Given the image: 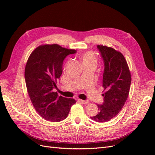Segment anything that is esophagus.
<instances>
[{
	"label": "esophagus",
	"mask_w": 155,
	"mask_h": 155,
	"mask_svg": "<svg viewBox=\"0 0 155 155\" xmlns=\"http://www.w3.org/2000/svg\"><path fill=\"white\" fill-rule=\"evenodd\" d=\"M79 101H80L83 104H87L89 102L88 100H79Z\"/></svg>",
	"instance_id": "obj_1"
}]
</instances>
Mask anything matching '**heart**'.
I'll use <instances>...</instances> for the list:
<instances>
[{"label":"heart","mask_w":155,"mask_h":155,"mask_svg":"<svg viewBox=\"0 0 155 155\" xmlns=\"http://www.w3.org/2000/svg\"><path fill=\"white\" fill-rule=\"evenodd\" d=\"M80 59L81 61V63L83 64V66H86V65H96V59L95 58L94 55L92 54V53L90 51H87V52L83 53L81 56Z\"/></svg>","instance_id":"heart-1"}]
</instances>
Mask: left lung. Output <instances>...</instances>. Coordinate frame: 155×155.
Instances as JSON below:
<instances>
[{
	"instance_id": "left-lung-1",
	"label": "left lung",
	"mask_w": 155,
	"mask_h": 155,
	"mask_svg": "<svg viewBox=\"0 0 155 155\" xmlns=\"http://www.w3.org/2000/svg\"><path fill=\"white\" fill-rule=\"evenodd\" d=\"M104 63L102 85L104 102L97 105L98 113L91 117L97 122H106L118 114L127 99L131 76L124 56L119 51L104 45H97Z\"/></svg>"
}]
</instances>
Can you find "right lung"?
Here are the masks:
<instances>
[{
  "label": "right lung",
  "mask_w": 155,
  "mask_h": 155,
  "mask_svg": "<svg viewBox=\"0 0 155 155\" xmlns=\"http://www.w3.org/2000/svg\"><path fill=\"white\" fill-rule=\"evenodd\" d=\"M76 50L58 45L37 47L26 65L25 78L28 92L35 109L45 120L58 122L67 118L70 108L76 104L72 98L59 96L54 89L63 72V61Z\"/></svg>",
  "instance_id": "obj_1"
}]
</instances>
